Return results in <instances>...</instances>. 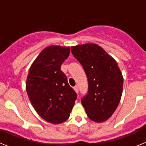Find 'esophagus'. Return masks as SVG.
<instances>
[{"label": "esophagus", "mask_w": 146, "mask_h": 146, "mask_svg": "<svg viewBox=\"0 0 146 146\" xmlns=\"http://www.w3.org/2000/svg\"><path fill=\"white\" fill-rule=\"evenodd\" d=\"M74 90L75 91V92L77 93V94H78V91H79V88H78V87H77V86H74Z\"/></svg>", "instance_id": "34e87169"}]
</instances>
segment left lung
<instances>
[{
	"label": "left lung",
	"instance_id": "left-lung-1",
	"mask_svg": "<svg viewBox=\"0 0 146 146\" xmlns=\"http://www.w3.org/2000/svg\"><path fill=\"white\" fill-rule=\"evenodd\" d=\"M71 51L88 78V94L81 99L86 114L96 123L106 121L118 106L123 91V78L117 62L96 44L72 46Z\"/></svg>",
	"mask_w": 146,
	"mask_h": 146
}]
</instances>
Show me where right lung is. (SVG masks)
<instances>
[{
  "mask_svg": "<svg viewBox=\"0 0 146 146\" xmlns=\"http://www.w3.org/2000/svg\"><path fill=\"white\" fill-rule=\"evenodd\" d=\"M70 48L58 45L45 47L30 67L26 81L28 98L36 113L53 124L65 122L77 99L67 77L60 70Z\"/></svg>",
  "mask_w": 146,
  "mask_h": 146,
  "instance_id": "obj_1",
  "label": "right lung"
}]
</instances>
